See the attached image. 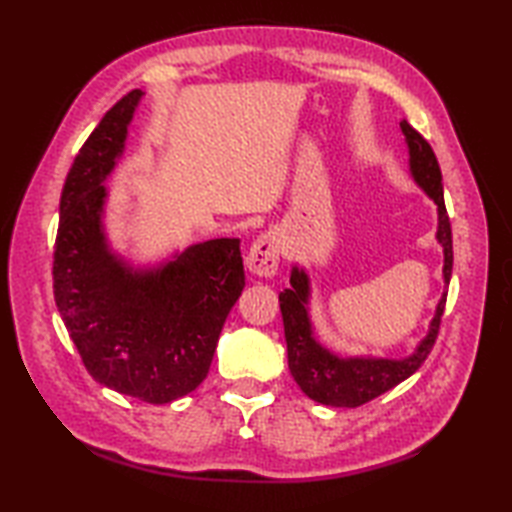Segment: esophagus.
<instances>
[{"mask_svg": "<svg viewBox=\"0 0 512 512\" xmlns=\"http://www.w3.org/2000/svg\"><path fill=\"white\" fill-rule=\"evenodd\" d=\"M281 239L277 231L259 235L246 255V268L257 277H273L279 270Z\"/></svg>", "mask_w": 512, "mask_h": 512, "instance_id": "esophagus-1", "label": "esophagus"}]
</instances>
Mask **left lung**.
Instances as JSON below:
<instances>
[{
	"label": "left lung",
	"mask_w": 512,
	"mask_h": 512,
	"mask_svg": "<svg viewBox=\"0 0 512 512\" xmlns=\"http://www.w3.org/2000/svg\"><path fill=\"white\" fill-rule=\"evenodd\" d=\"M409 147V169L418 187L438 204V242L444 250V284L449 286L453 270V237L451 222L444 206L442 171L431 145L407 121H400ZM310 279L303 268H292L290 288L279 292V308L284 317V332L288 343V367L303 394L330 407H361L365 402L385 394L402 380L409 378L427 361L433 343L438 339L440 321L447 303V292H442L436 314H433L429 334L418 343L416 352L407 358H372L352 356L341 358L314 339L308 317Z\"/></svg>",
	"instance_id": "1"
}]
</instances>
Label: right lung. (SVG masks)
I'll list each match as a JSON object with an SVG mask.
<instances>
[{
  "mask_svg": "<svg viewBox=\"0 0 512 512\" xmlns=\"http://www.w3.org/2000/svg\"><path fill=\"white\" fill-rule=\"evenodd\" d=\"M140 99V90L125 94L72 162L61 191L52 279L61 319L96 383L165 405L209 374L246 277L235 237L193 244L145 270L107 246L103 182L123 156Z\"/></svg>",
  "mask_w": 512,
  "mask_h": 512,
  "instance_id": "obj_1",
  "label": "right lung"
}]
</instances>
